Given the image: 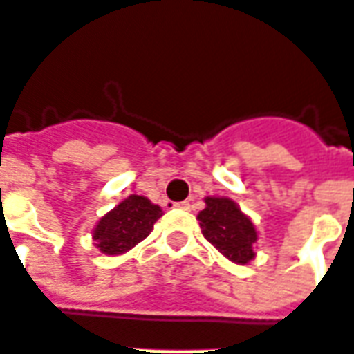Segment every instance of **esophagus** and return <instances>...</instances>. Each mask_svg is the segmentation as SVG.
<instances>
[{"mask_svg":"<svg viewBox=\"0 0 354 354\" xmlns=\"http://www.w3.org/2000/svg\"><path fill=\"white\" fill-rule=\"evenodd\" d=\"M174 207L182 208V210H189L192 205H189V201H182V203H174Z\"/></svg>","mask_w":354,"mask_h":354,"instance_id":"1","label":"esophagus"}]
</instances>
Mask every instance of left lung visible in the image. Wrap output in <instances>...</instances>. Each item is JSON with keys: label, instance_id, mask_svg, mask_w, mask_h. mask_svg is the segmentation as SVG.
Masks as SVG:
<instances>
[{"label": "left lung", "instance_id": "obj_1", "mask_svg": "<svg viewBox=\"0 0 354 354\" xmlns=\"http://www.w3.org/2000/svg\"><path fill=\"white\" fill-rule=\"evenodd\" d=\"M207 208L199 212V225L203 237L235 263L245 266L252 260V246L256 243V230L250 218L225 197H207Z\"/></svg>", "mask_w": 354, "mask_h": 354}]
</instances>
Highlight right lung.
<instances>
[{"label": "right lung", "instance_id": "right-lung-1", "mask_svg": "<svg viewBox=\"0 0 354 354\" xmlns=\"http://www.w3.org/2000/svg\"><path fill=\"white\" fill-rule=\"evenodd\" d=\"M162 216L161 208L140 195H131L102 218L94 227L96 248L108 256L123 254L151 233Z\"/></svg>", "mask_w": 354, "mask_h": 354}]
</instances>
